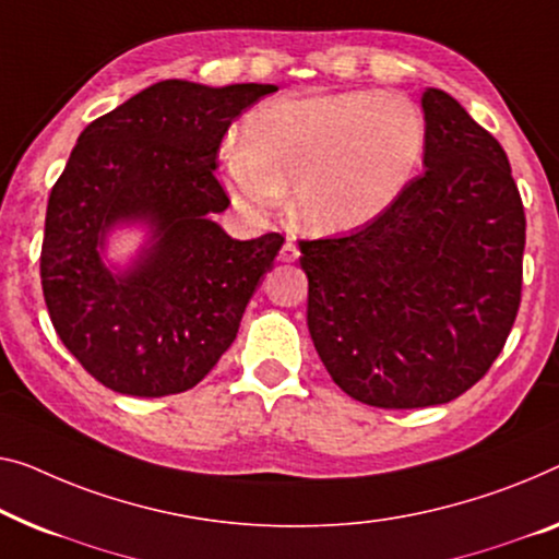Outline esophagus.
Segmentation results:
<instances>
[{"label": "esophagus", "instance_id": "obj_1", "mask_svg": "<svg viewBox=\"0 0 559 559\" xmlns=\"http://www.w3.org/2000/svg\"><path fill=\"white\" fill-rule=\"evenodd\" d=\"M298 246L294 243V240H286V243H283V248H281V253H278V258L283 263H294V261H298Z\"/></svg>", "mask_w": 559, "mask_h": 559}]
</instances>
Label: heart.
Masks as SVG:
<instances>
[{
  "label": "heart",
  "mask_w": 559,
  "mask_h": 559,
  "mask_svg": "<svg viewBox=\"0 0 559 559\" xmlns=\"http://www.w3.org/2000/svg\"><path fill=\"white\" fill-rule=\"evenodd\" d=\"M427 153V120L399 93L283 95L240 124L221 153L223 186L240 211L265 215L290 182V211L306 228L366 226L396 203Z\"/></svg>",
  "instance_id": "b5f03b06"
}]
</instances>
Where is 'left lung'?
Segmentation results:
<instances>
[{
	"label": "left lung",
	"mask_w": 559,
	"mask_h": 559,
	"mask_svg": "<svg viewBox=\"0 0 559 559\" xmlns=\"http://www.w3.org/2000/svg\"><path fill=\"white\" fill-rule=\"evenodd\" d=\"M427 173L361 230L298 240L308 331L356 402L462 396L502 352L522 298L524 207L502 145L444 90L421 95Z\"/></svg>",
	"instance_id": "left-lung-1"
}]
</instances>
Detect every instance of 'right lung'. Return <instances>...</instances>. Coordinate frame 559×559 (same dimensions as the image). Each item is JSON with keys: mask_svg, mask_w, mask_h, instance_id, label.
<instances>
[{"mask_svg": "<svg viewBox=\"0 0 559 559\" xmlns=\"http://www.w3.org/2000/svg\"><path fill=\"white\" fill-rule=\"evenodd\" d=\"M276 85H150L78 138L47 203L41 294L57 336L99 384L128 396L193 389L236 338L281 233L236 240L215 160L230 122ZM151 233L132 266L102 261L106 233Z\"/></svg>", "mask_w": 559, "mask_h": 559, "instance_id": "right-lung-1", "label": "right lung"}]
</instances>
